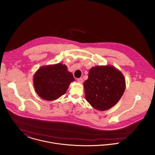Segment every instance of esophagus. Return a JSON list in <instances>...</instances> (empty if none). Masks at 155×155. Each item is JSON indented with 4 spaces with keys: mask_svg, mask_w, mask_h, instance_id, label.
Returning <instances> with one entry per match:
<instances>
[{
    "mask_svg": "<svg viewBox=\"0 0 155 155\" xmlns=\"http://www.w3.org/2000/svg\"><path fill=\"white\" fill-rule=\"evenodd\" d=\"M78 82L79 83H82L83 82V79L82 78H79L78 79Z\"/></svg>",
    "mask_w": 155,
    "mask_h": 155,
    "instance_id": "obj_1",
    "label": "esophagus"
}]
</instances>
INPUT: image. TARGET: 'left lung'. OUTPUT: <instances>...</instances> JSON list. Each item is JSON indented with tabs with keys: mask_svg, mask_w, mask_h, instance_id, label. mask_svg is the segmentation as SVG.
<instances>
[{
	"mask_svg": "<svg viewBox=\"0 0 155 155\" xmlns=\"http://www.w3.org/2000/svg\"><path fill=\"white\" fill-rule=\"evenodd\" d=\"M84 87L85 98L91 106L97 110L104 111L119 101L126 84L122 72L114 67L107 65L92 67Z\"/></svg>",
	"mask_w": 155,
	"mask_h": 155,
	"instance_id": "1",
	"label": "left lung"
}]
</instances>
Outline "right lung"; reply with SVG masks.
Wrapping results in <instances>:
<instances>
[{"label":"right lung","mask_w":155,"mask_h":155,"mask_svg":"<svg viewBox=\"0 0 155 155\" xmlns=\"http://www.w3.org/2000/svg\"><path fill=\"white\" fill-rule=\"evenodd\" d=\"M74 78L65 64L58 63L41 67L33 76V85L42 99L54 101L66 92Z\"/></svg>","instance_id":"right-lung-1"}]
</instances>
